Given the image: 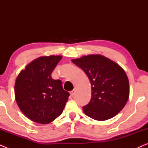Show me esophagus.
Masks as SVG:
<instances>
[{
    "label": "esophagus",
    "instance_id": "34e87169",
    "mask_svg": "<svg viewBox=\"0 0 148 148\" xmlns=\"http://www.w3.org/2000/svg\"><path fill=\"white\" fill-rule=\"evenodd\" d=\"M75 92H76L75 90H72L71 92H70V94H71V96H73L75 94Z\"/></svg>",
    "mask_w": 148,
    "mask_h": 148
}]
</instances>
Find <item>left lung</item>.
I'll use <instances>...</instances> for the list:
<instances>
[{
	"label": "left lung",
	"mask_w": 148,
	"mask_h": 148,
	"mask_svg": "<svg viewBox=\"0 0 148 148\" xmlns=\"http://www.w3.org/2000/svg\"><path fill=\"white\" fill-rule=\"evenodd\" d=\"M72 62L86 73L92 86L91 100L83 106L85 114L97 121L116 116L129 96V79L125 71L100 54L85 56Z\"/></svg>",
	"instance_id": "obj_1"
}]
</instances>
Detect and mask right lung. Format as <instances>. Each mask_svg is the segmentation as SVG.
Segmentation results:
<instances>
[{"label": "right lung", "instance_id": "add662e5", "mask_svg": "<svg viewBox=\"0 0 148 148\" xmlns=\"http://www.w3.org/2000/svg\"><path fill=\"white\" fill-rule=\"evenodd\" d=\"M61 56H41L22 70L15 84V100L22 112L34 122L48 124L62 114L69 93L51 74Z\"/></svg>", "mask_w": 148, "mask_h": 148}]
</instances>
